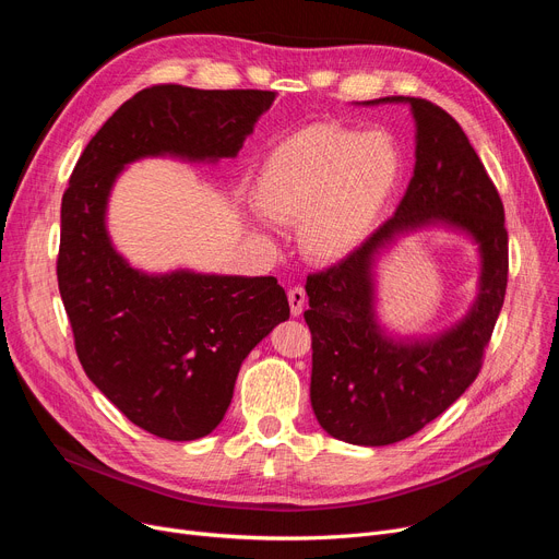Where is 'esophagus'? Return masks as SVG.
<instances>
[{
	"label": "esophagus",
	"instance_id": "obj_1",
	"mask_svg": "<svg viewBox=\"0 0 559 559\" xmlns=\"http://www.w3.org/2000/svg\"><path fill=\"white\" fill-rule=\"evenodd\" d=\"M287 301H289V310L292 314H301L304 306H306V289L301 285H295L287 292Z\"/></svg>",
	"mask_w": 559,
	"mask_h": 559
}]
</instances>
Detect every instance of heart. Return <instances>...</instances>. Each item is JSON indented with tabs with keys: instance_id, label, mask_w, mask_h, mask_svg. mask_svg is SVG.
<instances>
[{
	"instance_id": "heart-1",
	"label": "heart",
	"mask_w": 559,
	"mask_h": 559,
	"mask_svg": "<svg viewBox=\"0 0 559 559\" xmlns=\"http://www.w3.org/2000/svg\"><path fill=\"white\" fill-rule=\"evenodd\" d=\"M401 167L392 133L319 122L272 146L255 176L253 201L264 217L299 222V245L310 258L340 260L373 228Z\"/></svg>"
}]
</instances>
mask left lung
Wrapping results in <instances>:
<instances>
[{
    "instance_id": "8db88e82",
    "label": "left lung",
    "mask_w": 559,
    "mask_h": 559,
    "mask_svg": "<svg viewBox=\"0 0 559 559\" xmlns=\"http://www.w3.org/2000/svg\"><path fill=\"white\" fill-rule=\"evenodd\" d=\"M417 160L396 213L324 272L308 276L312 335L310 401L331 437L358 447H388L419 432L474 383L508 289L503 201L453 117L417 97ZM373 104V102H371ZM447 221L475 235L484 253L481 295L469 317L430 343H394L372 319L370 260L396 231Z\"/></svg>"
}]
</instances>
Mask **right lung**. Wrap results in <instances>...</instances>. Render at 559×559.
<instances>
[{
    "label": "right lung",
    "mask_w": 559,
    "mask_h": 559,
    "mask_svg": "<svg viewBox=\"0 0 559 559\" xmlns=\"http://www.w3.org/2000/svg\"><path fill=\"white\" fill-rule=\"evenodd\" d=\"M274 99L270 91L144 87L87 142L63 194L56 276L79 362L131 424L171 442L217 428L242 360L289 317V304L274 276L131 270L104 226L108 192L142 156H235Z\"/></svg>",
    "instance_id": "obj_1"
}]
</instances>
